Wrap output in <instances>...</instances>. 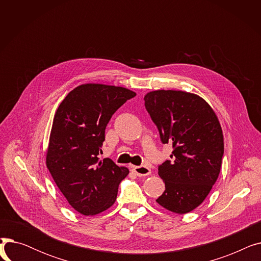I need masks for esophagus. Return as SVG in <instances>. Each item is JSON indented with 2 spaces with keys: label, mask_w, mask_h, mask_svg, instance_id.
<instances>
[{
  "label": "esophagus",
  "mask_w": 261,
  "mask_h": 261,
  "mask_svg": "<svg viewBox=\"0 0 261 261\" xmlns=\"http://www.w3.org/2000/svg\"><path fill=\"white\" fill-rule=\"evenodd\" d=\"M132 170L134 171V173L138 176H147L150 173H151V170H150L149 167L142 165V166H133Z\"/></svg>",
  "instance_id": "34e87169"
}]
</instances>
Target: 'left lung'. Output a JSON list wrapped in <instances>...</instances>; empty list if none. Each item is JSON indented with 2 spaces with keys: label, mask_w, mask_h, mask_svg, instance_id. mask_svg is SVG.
<instances>
[{
  "label": "left lung",
  "mask_w": 261,
  "mask_h": 261,
  "mask_svg": "<svg viewBox=\"0 0 261 261\" xmlns=\"http://www.w3.org/2000/svg\"><path fill=\"white\" fill-rule=\"evenodd\" d=\"M147 112L161 142L172 146L171 160L159 165L165 191L156 202L172 213L194 211L210 194L220 172L223 134L211 106L182 91H153L145 96Z\"/></svg>",
  "instance_id": "left-lung-1"
}]
</instances>
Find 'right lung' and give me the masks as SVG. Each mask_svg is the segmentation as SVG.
<instances>
[{
  "label": "right lung",
  "instance_id": "right-lung-1",
  "mask_svg": "<svg viewBox=\"0 0 261 261\" xmlns=\"http://www.w3.org/2000/svg\"><path fill=\"white\" fill-rule=\"evenodd\" d=\"M135 95L121 87L82 85L67 94L55 114L46 166L67 202L82 215L112 206L119 183L129 173L98 155L110 119Z\"/></svg>",
  "mask_w": 261,
  "mask_h": 261
}]
</instances>
